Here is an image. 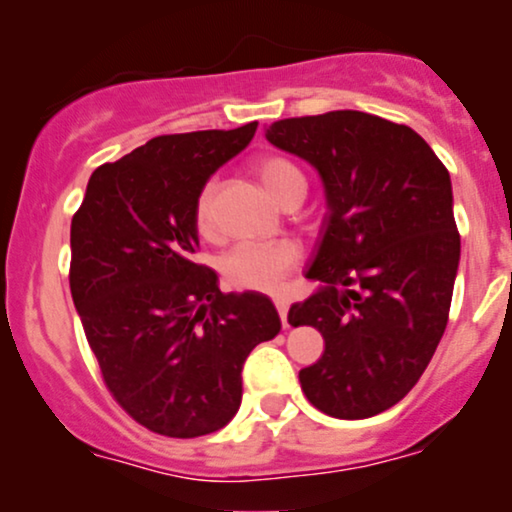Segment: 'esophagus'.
I'll use <instances>...</instances> for the list:
<instances>
[{"mask_svg": "<svg viewBox=\"0 0 512 512\" xmlns=\"http://www.w3.org/2000/svg\"><path fill=\"white\" fill-rule=\"evenodd\" d=\"M274 308H276V313H279V317H281V322H284V327L289 325V322H286V315H289V298L286 296H274Z\"/></svg>", "mask_w": 512, "mask_h": 512, "instance_id": "obj_1", "label": "esophagus"}]
</instances>
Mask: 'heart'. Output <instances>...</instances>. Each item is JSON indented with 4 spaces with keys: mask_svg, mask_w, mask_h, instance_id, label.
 I'll return each instance as SVG.
<instances>
[{
    "mask_svg": "<svg viewBox=\"0 0 512 512\" xmlns=\"http://www.w3.org/2000/svg\"><path fill=\"white\" fill-rule=\"evenodd\" d=\"M255 173L267 187L276 202H286L289 197H305L308 180L305 173L291 158L267 154L255 161ZM216 182L207 180L199 187L192 207V221L199 236H216L214 216ZM301 262V248L293 240H272V243H240L223 260V276L231 286L245 291H274L281 281Z\"/></svg>",
    "mask_w": 512,
    "mask_h": 512,
    "instance_id": "b5f03b06",
    "label": "heart"
}]
</instances>
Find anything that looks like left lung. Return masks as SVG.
<instances>
[{
  "instance_id": "8db88e82",
  "label": "left lung",
  "mask_w": 512,
  "mask_h": 512,
  "mask_svg": "<svg viewBox=\"0 0 512 512\" xmlns=\"http://www.w3.org/2000/svg\"><path fill=\"white\" fill-rule=\"evenodd\" d=\"M267 139L322 175L330 214L291 305L325 354L298 373L303 395L334 419L395 407L421 378L448 325L460 264L450 173L414 129L358 110L276 120Z\"/></svg>"
}]
</instances>
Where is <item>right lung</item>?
<instances>
[{"mask_svg": "<svg viewBox=\"0 0 512 512\" xmlns=\"http://www.w3.org/2000/svg\"><path fill=\"white\" fill-rule=\"evenodd\" d=\"M257 122L161 134L88 180L72 216L69 289L103 383L122 409L168 438L219 431L236 416L245 358L281 330L262 293H223L197 262L192 207Z\"/></svg>", "mask_w": 512, "mask_h": 512, "instance_id": "obj_1", "label": "right lung"}]
</instances>
